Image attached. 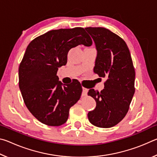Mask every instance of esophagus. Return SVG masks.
Returning a JSON list of instances; mask_svg holds the SVG:
<instances>
[{"mask_svg": "<svg viewBox=\"0 0 157 157\" xmlns=\"http://www.w3.org/2000/svg\"><path fill=\"white\" fill-rule=\"evenodd\" d=\"M87 92H88V89L85 87H82V96H85L87 94Z\"/></svg>", "mask_w": 157, "mask_h": 157, "instance_id": "34e87169", "label": "esophagus"}]
</instances>
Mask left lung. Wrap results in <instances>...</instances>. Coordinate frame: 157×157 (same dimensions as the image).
Here are the masks:
<instances>
[{"instance_id":"8db88e82","label":"left lung","mask_w":157,"mask_h":157,"mask_svg":"<svg viewBox=\"0 0 157 157\" xmlns=\"http://www.w3.org/2000/svg\"><path fill=\"white\" fill-rule=\"evenodd\" d=\"M97 50L94 71L105 78L100 92L90 89L96 107L88 118L94 125L109 128L116 125L128 112L135 92V70L127 44L121 37L105 28H86Z\"/></svg>"}]
</instances>
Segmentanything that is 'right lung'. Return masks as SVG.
<instances>
[{
	"label": "right lung",
	"instance_id": "add662e5",
	"mask_svg": "<svg viewBox=\"0 0 157 157\" xmlns=\"http://www.w3.org/2000/svg\"><path fill=\"white\" fill-rule=\"evenodd\" d=\"M92 44L83 28L50 30L29 44L18 68V84L26 107L41 123L60 126L67 121L82 88L78 80L63 84L58 68L66 64L72 48Z\"/></svg>",
	"mask_w": 157,
	"mask_h": 157
}]
</instances>
